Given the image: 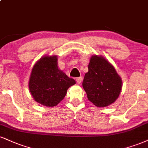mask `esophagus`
<instances>
[{
	"instance_id": "1",
	"label": "esophagus",
	"mask_w": 148,
	"mask_h": 148,
	"mask_svg": "<svg viewBox=\"0 0 148 148\" xmlns=\"http://www.w3.org/2000/svg\"><path fill=\"white\" fill-rule=\"evenodd\" d=\"M76 82H77V83H79V84H80V83H81V82H82V80H83V78H82V76H80V77L76 78Z\"/></svg>"
}]
</instances>
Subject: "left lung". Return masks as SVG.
I'll use <instances>...</instances> for the list:
<instances>
[{"label": "left lung", "instance_id": "8db88e82", "mask_svg": "<svg viewBox=\"0 0 148 148\" xmlns=\"http://www.w3.org/2000/svg\"><path fill=\"white\" fill-rule=\"evenodd\" d=\"M83 88L88 100L103 108L116 100L121 91L122 82L114 67L102 56H92L88 72L85 74Z\"/></svg>", "mask_w": 148, "mask_h": 148}]
</instances>
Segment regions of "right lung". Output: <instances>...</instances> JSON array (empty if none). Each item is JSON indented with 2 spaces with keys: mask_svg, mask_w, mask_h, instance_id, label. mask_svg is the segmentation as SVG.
Listing matches in <instances>:
<instances>
[{
  "mask_svg": "<svg viewBox=\"0 0 148 148\" xmlns=\"http://www.w3.org/2000/svg\"><path fill=\"white\" fill-rule=\"evenodd\" d=\"M75 83L74 79L58 69L56 56H44L33 67L29 88L36 102L53 107L63 100L67 89Z\"/></svg>",
  "mask_w": 148,
  "mask_h": 148,
  "instance_id": "1",
  "label": "right lung"
}]
</instances>
